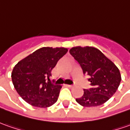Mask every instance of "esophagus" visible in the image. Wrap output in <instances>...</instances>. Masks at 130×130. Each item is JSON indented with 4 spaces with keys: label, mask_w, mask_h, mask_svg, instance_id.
I'll return each mask as SVG.
<instances>
[{
    "label": "esophagus",
    "mask_w": 130,
    "mask_h": 130,
    "mask_svg": "<svg viewBox=\"0 0 130 130\" xmlns=\"http://www.w3.org/2000/svg\"><path fill=\"white\" fill-rule=\"evenodd\" d=\"M67 86L69 88H72L74 87V85H67Z\"/></svg>",
    "instance_id": "1"
}]
</instances>
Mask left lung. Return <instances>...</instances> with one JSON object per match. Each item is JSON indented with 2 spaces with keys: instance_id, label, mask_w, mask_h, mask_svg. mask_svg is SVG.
Returning <instances> with one entry per match:
<instances>
[{
  "instance_id": "left-lung-1",
  "label": "left lung",
  "mask_w": 130,
  "mask_h": 130,
  "mask_svg": "<svg viewBox=\"0 0 130 130\" xmlns=\"http://www.w3.org/2000/svg\"><path fill=\"white\" fill-rule=\"evenodd\" d=\"M69 52L91 82V87L84 89V95L76 99L77 103L84 107L105 103L114 95L120 84L121 75L118 67L95 47L75 46Z\"/></svg>"
}]
</instances>
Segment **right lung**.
<instances>
[{"label": "right lung", "mask_w": 130, "mask_h": 130, "mask_svg": "<svg viewBox=\"0 0 130 130\" xmlns=\"http://www.w3.org/2000/svg\"><path fill=\"white\" fill-rule=\"evenodd\" d=\"M68 52L63 47H42L19 61L12 70V84L24 101L47 108L57 101L61 86L52 82V70Z\"/></svg>", "instance_id": "right-lung-1"}]
</instances>
